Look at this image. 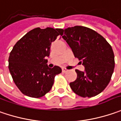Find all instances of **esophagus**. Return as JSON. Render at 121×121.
<instances>
[{"label":"esophagus","instance_id":"1","mask_svg":"<svg viewBox=\"0 0 121 121\" xmlns=\"http://www.w3.org/2000/svg\"><path fill=\"white\" fill-rule=\"evenodd\" d=\"M68 70H67L65 68H62V72H68Z\"/></svg>","mask_w":121,"mask_h":121}]
</instances>
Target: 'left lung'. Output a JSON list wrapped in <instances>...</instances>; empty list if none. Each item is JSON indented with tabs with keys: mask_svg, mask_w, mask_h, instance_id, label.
Segmentation results:
<instances>
[{
	"mask_svg": "<svg viewBox=\"0 0 121 121\" xmlns=\"http://www.w3.org/2000/svg\"><path fill=\"white\" fill-rule=\"evenodd\" d=\"M59 33L85 68V72L75 70L77 78L70 83L72 90L82 97H94L102 92L114 68L112 47L102 35L85 26L59 29Z\"/></svg>",
	"mask_w": 121,
	"mask_h": 121,
	"instance_id": "left-lung-1",
	"label": "left lung"
}]
</instances>
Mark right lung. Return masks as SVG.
<instances>
[{
    "label": "right lung",
    "instance_id": "add662e5",
    "mask_svg": "<svg viewBox=\"0 0 121 121\" xmlns=\"http://www.w3.org/2000/svg\"><path fill=\"white\" fill-rule=\"evenodd\" d=\"M60 35L59 29L36 28L30 30L14 45L9 57V69L16 86L23 94L34 98L50 91L59 66L49 68L51 43Z\"/></svg>",
    "mask_w": 121,
    "mask_h": 121
}]
</instances>
